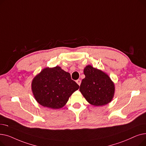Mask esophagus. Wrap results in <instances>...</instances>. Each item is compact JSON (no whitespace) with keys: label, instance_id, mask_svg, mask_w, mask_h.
I'll return each instance as SVG.
<instances>
[{"label":"esophagus","instance_id":"obj_1","mask_svg":"<svg viewBox=\"0 0 146 146\" xmlns=\"http://www.w3.org/2000/svg\"><path fill=\"white\" fill-rule=\"evenodd\" d=\"M76 83H77L78 85L80 86V83H81V80L80 79H78V80H76Z\"/></svg>","mask_w":146,"mask_h":146}]
</instances>
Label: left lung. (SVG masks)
<instances>
[{
    "mask_svg": "<svg viewBox=\"0 0 146 146\" xmlns=\"http://www.w3.org/2000/svg\"><path fill=\"white\" fill-rule=\"evenodd\" d=\"M85 78L82 81L80 91L86 101L94 106H102L112 101L114 84L102 71L90 65L84 69Z\"/></svg>",
    "mask_w": 146,
    "mask_h": 146,
    "instance_id": "obj_1",
    "label": "left lung"
}]
</instances>
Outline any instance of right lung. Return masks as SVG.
Returning a JSON list of instances; mask_svg holds the SVG:
<instances>
[{
    "mask_svg": "<svg viewBox=\"0 0 146 146\" xmlns=\"http://www.w3.org/2000/svg\"><path fill=\"white\" fill-rule=\"evenodd\" d=\"M79 86L70 73L60 67L45 68L34 78L32 90L36 101L44 107L59 109L65 105Z\"/></svg>",
    "mask_w": 146,
    "mask_h": 146,
    "instance_id": "1",
    "label": "right lung"
}]
</instances>
